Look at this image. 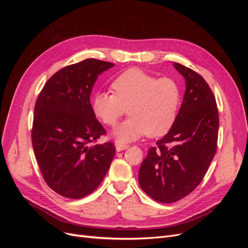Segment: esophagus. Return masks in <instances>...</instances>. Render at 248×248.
<instances>
[{
	"label": "esophagus",
	"instance_id": "obj_1",
	"mask_svg": "<svg viewBox=\"0 0 248 248\" xmlns=\"http://www.w3.org/2000/svg\"><path fill=\"white\" fill-rule=\"evenodd\" d=\"M128 147H129L128 145L121 144V142H117V144H116V149H117V151H123V150L127 149Z\"/></svg>",
	"mask_w": 248,
	"mask_h": 248
}]
</instances>
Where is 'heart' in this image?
Instances as JSON below:
<instances>
[{"label": "heart", "instance_id": "b5f03b06", "mask_svg": "<svg viewBox=\"0 0 248 248\" xmlns=\"http://www.w3.org/2000/svg\"><path fill=\"white\" fill-rule=\"evenodd\" d=\"M111 88L114 93L94 94L92 109L108 126H115L128 111L130 117L114 131L119 141H132L145 134L158 138L170 130L181 104V90L174 79L130 68L114 79Z\"/></svg>", "mask_w": 248, "mask_h": 248}]
</instances>
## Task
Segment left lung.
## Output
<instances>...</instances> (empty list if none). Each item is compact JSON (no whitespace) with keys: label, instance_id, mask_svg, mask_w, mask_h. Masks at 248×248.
<instances>
[{"label":"left lung","instance_id":"left-lung-1","mask_svg":"<svg viewBox=\"0 0 248 248\" xmlns=\"http://www.w3.org/2000/svg\"><path fill=\"white\" fill-rule=\"evenodd\" d=\"M186 81L182 106L170 130L149 149L139 183L150 198L174 202L197 188L217 149L219 116L215 97L199 73L179 63Z\"/></svg>","mask_w":248,"mask_h":248}]
</instances>
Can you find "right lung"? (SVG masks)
<instances>
[{
	"mask_svg": "<svg viewBox=\"0 0 248 248\" xmlns=\"http://www.w3.org/2000/svg\"><path fill=\"white\" fill-rule=\"evenodd\" d=\"M114 66L96 59L66 66L44 85L35 103L32 144L44 181L60 196L81 199L100 185L116 148L96 144L107 133L90 95L100 74Z\"/></svg>",
	"mask_w": 248,
	"mask_h": 248,
	"instance_id": "right-lung-1",
	"label": "right lung"
}]
</instances>
